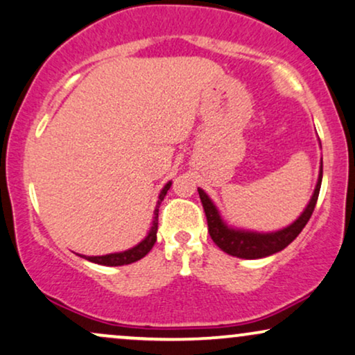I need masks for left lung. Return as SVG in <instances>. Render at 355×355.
<instances>
[{"instance_id": "left-lung-1", "label": "left lung", "mask_w": 355, "mask_h": 355, "mask_svg": "<svg viewBox=\"0 0 355 355\" xmlns=\"http://www.w3.org/2000/svg\"><path fill=\"white\" fill-rule=\"evenodd\" d=\"M321 144V142H319ZM322 183V160L321 168H319L318 183L311 196L309 203L302 213L293 221L291 225L284 226V228L276 230V232H253V230H243L236 228V226H230L221 216V213L213 200L208 196V193L202 189H198L200 200H202L205 215H207L208 221V232H210L211 240L215 245L223 250L225 253L236 256L241 259H259L266 258L275 253H279L284 250L289 243L296 240V236L302 232L307 221H309L311 215H313L315 202H318L319 190H321Z\"/></svg>"}]
</instances>
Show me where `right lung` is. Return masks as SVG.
Listing matches in <instances>:
<instances>
[{"instance_id":"1","label":"right lung","mask_w":355,"mask_h":355,"mask_svg":"<svg viewBox=\"0 0 355 355\" xmlns=\"http://www.w3.org/2000/svg\"><path fill=\"white\" fill-rule=\"evenodd\" d=\"M172 187V182H166V185L160 190L159 195V202H157L155 210H153V220H152V226L148 230L147 236L144 238L142 241L137 243L134 248H129L125 251H119V253H109V254H102V256H85V254H79L80 258L87 259V261L96 263V264H102V266H123V264H130L142 259L148 251L152 250L153 245L157 241V230H159V207L162 203V200L165 198L166 191L170 190Z\"/></svg>"}]
</instances>
